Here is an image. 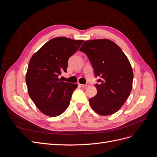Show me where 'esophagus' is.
Returning <instances> with one entry per match:
<instances>
[{
  "label": "esophagus",
  "instance_id": "esophagus-1",
  "mask_svg": "<svg viewBox=\"0 0 157 157\" xmlns=\"http://www.w3.org/2000/svg\"><path fill=\"white\" fill-rule=\"evenodd\" d=\"M78 85H79V86L82 87V88H86V87H87V86H88L89 84H88V83L86 84H79Z\"/></svg>",
  "mask_w": 157,
  "mask_h": 157
}]
</instances>
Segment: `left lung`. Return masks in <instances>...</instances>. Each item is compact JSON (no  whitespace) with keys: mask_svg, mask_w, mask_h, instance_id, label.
<instances>
[{"mask_svg":"<svg viewBox=\"0 0 157 157\" xmlns=\"http://www.w3.org/2000/svg\"><path fill=\"white\" fill-rule=\"evenodd\" d=\"M80 50L86 54L96 77L98 92L89 99L93 110L100 115H110L124 105L132 88L134 74L126 56L115 42L97 39L84 42Z\"/></svg>","mask_w":157,"mask_h":157,"instance_id":"1","label":"left lung"}]
</instances>
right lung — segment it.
<instances>
[{
    "instance_id": "1",
    "label": "right lung",
    "mask_w": 157,
    "mask_h": 157,
    "mask_svg": "<svg viewBox=\"0 0 157 157\" xmlns=\"http://www.w3.org/2000/svg\"><path fill=\"white\" fill-rule=\"evenodd\" d=\"M83 42L66 37L54 38L31 57L25 78L28 93L44 115L59 116L69 107L78 85L61 81L59 76L63 71L67 72L69 58Z\"/></svg>"
}]
</instances>
